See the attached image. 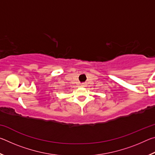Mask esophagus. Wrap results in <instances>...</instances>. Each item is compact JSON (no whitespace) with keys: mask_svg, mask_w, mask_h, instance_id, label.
<instances>
[{"mask_svg":"<svg viewBox=\"0 0 155 155\" xmlns=\"http://www.w3.org/2000/svg\"><path fill=\"white\" fill-rule=\"evenodd\" d=\"M85 86H86L85 83H83V84H81V87H85Z\"/></svg>","mask_w":155,"mask_h":155,"instance_id":"obj_1","label":"esophagus"}]
</instances>
